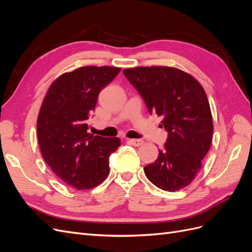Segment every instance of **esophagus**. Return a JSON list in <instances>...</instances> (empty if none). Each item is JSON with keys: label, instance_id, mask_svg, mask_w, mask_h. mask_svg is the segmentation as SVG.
Instances as JSON below:
<instances>
[{"label": "esophagus", "instance_id": "obj_1", "mask_svg": "<svg viewBox=\"0 0 252 252\" xmlns=\"http://www.w3.org/2000/svg\"><path fill=\"white\" fill-rule=\"evenodd\" d=\"M128 142L130 143L131 145H133V146H135V147H139V146H141V145L144 144V141L139 140V139H129Z\"/></svg>", "mask_w": 252, "mask_h": 252}]
</instances>
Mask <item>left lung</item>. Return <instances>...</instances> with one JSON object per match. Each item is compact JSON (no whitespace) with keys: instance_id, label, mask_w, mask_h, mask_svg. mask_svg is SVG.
Here are the masks:
<instances>
[{"instance_id":"1","label":"left lung","mask_w":252,"mask_h":252,"mask_svg":"<svg viewBox=\"0 0 252 252\" xmlns=\"http://www.w3.org/2000/svg\"><path fill=\"white\" fill-rule=\"evenodd\" d=\"M150 112L162 116L168 132L157 161L144 167L147 179L166 191L191 183L211 146L213 123L207 95L191 74L174 67H134L123 70Z\"/></svg>"}]
</instances>
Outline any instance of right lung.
<instances>
[{
	"mask_svg": "<svg viewBox=\"0 0 252 252\" xmlns=\"http://www.w3.org/2000/svg\"><path fill=\"white\" fill-rule=\"evenodd\" d=\"M121 68L85 66L53 81L37 117V141L45 162L67 185L94 188L107 178L109 156L121 145L119 138L88 132L87 120L100 91Z\"/></svg>",
	"mask_w": 252,
	"mask_h": 252,
	"instance_id": "obj_1",
	"label": "right lung"
}]
</instances>
